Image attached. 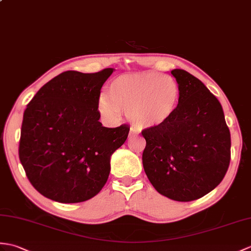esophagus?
<instances>
[{
    "label": "esophagus",
    "mask_w": 251,
    "mask_h": 251,
    "mask_svg": "<svg viewBox=\"0 0 251 251\" xmlns=\"http://www.w3.org/2000/svg\"><path fill=\"white\" fill-rule=\"evenodd\" d=\"M136 136H137L136 131H133L132 129H130V132H129V138H131V137H136Z\"/></svg>",
    "instance_id": "34e87169"
}]
</instances>
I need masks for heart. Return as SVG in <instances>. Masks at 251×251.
<instances>
[{
    "instance_id": "heart-1",
    "label": "heart",
    "mask_w": 251,
    "mask_h": 251,
    "mask_svg": "<svg viewBox=\"0 0 251 251\" xmlns=\"http://www.w3.org/2000/svg\"><path fill=\"white\" fill-rule=\"evenodd\" d=\"M179 97L178 84L170 75L154 72L122 75L110 83L108 97L98 98V110L111 122L124 112L138 130L155 129L171 120Z\"/></svg>"
}]
</instances>
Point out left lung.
<instances>
[{"mask_svg":"<svg viewBox=\"0 0 251 251\" xmlns=\"http://www.w3.org/2000/svg\"><path fill=\"white\" fill-rule=\"evenodd\" d=\"M171 74L180 97L171 120L142 131V164L160 195L179 202L199 199L216 188L231 158V136L218 99L184 69Z\"/></svg>","mask_w":251,"mask_h":251,"instance_id":"8db88e82","label":"left lung"}]
</instances>
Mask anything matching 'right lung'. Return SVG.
Here are the masks:
<instances>
[{
    "label": "right lung",
    "mask_w": 251,
    "mask_h": 251,
    "mask_svg": "<svg viewBox=\"0 0 251 251\" xmlns=\"http://www.w3.org/2000/svg\"><path fill=\"white\" fill-rule=\"evenodd\" d=\"M113 72H64L26 106L19 158L33 187L48 199L83 202L106 184L111 156L129 132L127 125L107 128L99 122L98 98Z\"/></svg>",
    "instance_id": "obj_1"
}]
</instances>
